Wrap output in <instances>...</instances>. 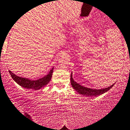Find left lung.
Returning <instances> with one entry per match:
<instances>
[{
    "label": "left lung",
    "instance_id": "left-lung-1",
    "mask_svg": "<svg viewBox=\"0 0 130 130\" xmlns=\"http://www.w3.org/2000/svg\"><path fill=\"white\" fill-rule=\"evenodd\" d=\"M70 82H71V85L73 87L74 89L77 92L79 93V94H83L84 96H96L100 95L102 94H104L105 92L108 91L110 88H112L114 84H112L110 86L108 87V88H104V89H91V88H88L86 87H84L83 86H81L79 84V83H77L76 82L74 81V80L72 78V73L70 75Z\"/></svg>",
    "mask_w": 130,
    "mask_h": 130
}]
</instances>
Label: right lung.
<instances>
[{
    "instance_id": "obj_1",
    "label": "right lung",
    "mask_w": 130,
    "mask_h": 130,
    "mask_svg": "<svg viewBox=\"0 0 130 130\" xmlns=\"http://www.w3.org/2000/svg\"><path fill=\"white\" fill-rule=\"evenodd\" d=\"M10 75H11L13 80L16 82V83L21 86V87L26 89H31L38 90L40 89L42 87H44L45 86L47 85V83L51 80V77H52L53 72V68H52L50 72L42 78L37 79V80H30L28 78L21 77L18 75H15L14 73H12L11 70H9Z\"/></svg>"
}]
</instances>
